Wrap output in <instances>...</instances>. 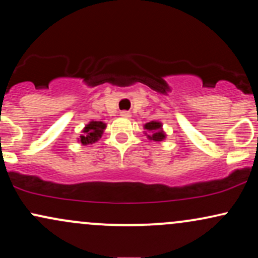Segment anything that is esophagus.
Listing matches in <instances>:
<instances>
[{
	"mask_svg": "<svg viewBox=\"0 0 258 258\" xmlns=\"http://www.w3.org/2000/svg\"><path fill=\"white\" fill-rule=\"evenodd\" d=\"M120 116L126 117V119H128V117H131V114H130L128 111H121V112H120Z\"/></svg>",
	"mask_w": 258,
	"mask_h": 258,
	"instance_id": "esophagus-1",
	"label": "esophagus"
}]
</instances>
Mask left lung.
<instances>
[{
	"label": "left lung",
	"mask_w": 258,
	"mask_h": 258,
	"mask_svg": "<svg viewBox=\"0 0 258 258\" xmlns=\"http://www.w3.org/2000/svg\"><path fill=\"white\" fill-rule=\"evenodd\" d=\"M143 128L146 130L144 131V135L147 136V138L149 141L154 142H162L164 139H166V132L162 128V123L160 121L153 120L150 122H147L146 125L143 126Z\"/></svg>",
	"instance_id": "left-lung-1"
}]
</instances>
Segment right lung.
<instances>
[{
  "instance_id": "1",
  "label": "right lung",
  "mask_w": 258,
  "mask_h": 258,
  "mask_svg": "<svg viewBox=\"0 0 258 258\" xmlns=\"http://www.w3.org/2000/svg\"><path fill=\"white\" fill-rule=\"evenodd\" d=\"M106 128V123L103 121H94L91 120L90 122L82 128V135L78 138V142L82 146H88V144H93L98 142L102 138L104 130Z\"/></svg>"
}]
</instances>
